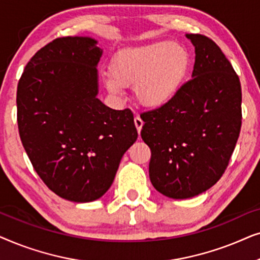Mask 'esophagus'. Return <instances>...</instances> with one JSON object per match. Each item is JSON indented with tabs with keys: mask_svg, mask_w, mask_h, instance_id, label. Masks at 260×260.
Instances as JSON below:
<instances>
[{
	"mask_svg": "<svg viewBox=\"0 0 260 260\" xmlns=\"http://www.w3.org/2000/svg\"><path fill=\"white\" fill-rule=\"evenodd\" d=\"M135 126H136V129L138 131V134H141V130H142V126H143V120H142L140 117L136 116L135 117Z\"/></svg>",
	"mask_w": 260,
	"mask_h": 260,
	"instance_id": "esophagus-1",
	"label": "esophagus"
}]
</instances>
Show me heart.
I'll use <instances>...</instances> for the list:
<instances>
[{
	"label": "heart",
	"instance_id": "b5f03b06",
	"mask_svg": "<svg viewBox=\"0 0 260 260\" xmlns=\"http://www.w3.org/2000/svg\"><path fill=\"white\" fill-rule=\"evenodd\" d=\"M190 54L184 46L158 41L119 51L113 56L105 77L106 88L120 93L122 86H133L136 101L148 109L162 108L173 101L186 83Z\"/></svg>",
	"mask_w": 260,
	"mask_h": 260
}]
</instances>
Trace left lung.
Segmentation results:
<instances>
[{
	"label": "left lung",
	"instance_id": "1",
	"mask_svg": "<svg viewBox=\"0 0 260 260\" xmlns=\"http://www.w3.org/2000/svg\"><path fill=\"white\" fill-rule=\"evenodd\" d=\"M186 37L195 47L191 79L168 104L141 115L149 177L172 199L197 197L218 182L241 127V86L231 62L209 38Z\"/></svg>",
	"mask_w": 260,
	"mask_h": 260
}]
</instances>
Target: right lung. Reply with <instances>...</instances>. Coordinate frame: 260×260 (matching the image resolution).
Wrapping results in <instances>:
<instances>
[{"mask_svg": "<svg viewBox=\"0 0 260 260\" xmlns=\"http://www.w3.org/2000/svg\"><path fill=\"white\" fill-rule=\"evenodd\" d=\"M97 44L88 37L55 39L35 53L17 85L24 150L46 186L73 202L109 190L138 136L129 109H110L97 98Z\"/></svg>", "mask_w": 260, "mask_h": 260, "instance_id": "1", "label": "right lung"}]
</instances>
